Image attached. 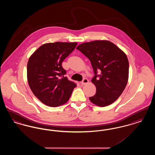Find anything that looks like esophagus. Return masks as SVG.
<instances>
[{
  "mask_svg": "<svg viewBox=\"0 0 155 155\" xmlns=\"http://www.w3.org/2000/svg\"><path fill=\"white\" fill-rule=\"evenodd\" d=\"M88 79H87V78H84L82 81L81 82V84L82 85H85V84H88Z\"/></svg>",
  "mask_w": 155,
  "mask_h": 155,
  "instance_id": "obj_1",
  "label": "esophagus"
}]
</instances>
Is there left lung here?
<instances>
[{
	"mask_svg": "<svg viewBox=\"0 0 155 155\" xmlns=\"http://www.w3.org/2000/svg\"><path fill=\"white\" fill-rule=\"evenodd\" d=\"M76 49L89 59L94 71L91 82L96 87V94L89 97L90 101L100 107L115 102L128 80L129 63L125 53L106 40L82 43ZM97 71L101 72L99 75Z\"/></svg>",
	"mask_w": 155,
	"mask_h": 155,
	"instance_id": "left-lung-1",
	"label": "left lung"
}]
</instances>
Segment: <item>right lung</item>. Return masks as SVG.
<instances>
[{"instance_id": "add662e5", "label": "right lung", "mask_w": 155, "mask_h": 155, "mask_svg": "<svg viewBox=\"0 0 155 155\" xmlns=\"http://www.w3.org/2000/svg\"><path fill=\"white\" fill-rule=\"evenodd\" d=\"M77 42L46 43L30 56L27 80L32 92L45 104L58 107L69 100L76 84L64 75L62 62L73 52Z\"/></svg>"}]
</instances>
